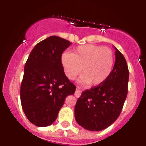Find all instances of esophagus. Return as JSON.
I'll return each instance as SVG.
<instances>
[{"label":"esophagus","mask_w":146,"mask_h":146,"mask_svg":"<svg viewBox=\"0 0 146 146\" xmlns=\"http://www.w3.org/2000/svg\"><path fill=\"white\" fill-rule=\"evenodd\" d=\"M80 91H81V88L80 87H77L75 91V96L76 97H79L80 95Z\"/></svg>","instance_id":"obj_1"}]
</instances>
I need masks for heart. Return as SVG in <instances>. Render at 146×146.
Masks as SVG:
<instances>
[{
	"label": "heart",
	"instance_id": "1",
	"mask_svg": "<svg viewBox=\"0 0 146 146\" xmlns=\"http://www.w3.org/2000/svg\"><path fill=\"white\" fill-rule=\"evenodd\" d=\"M67 78L74 80L80 73L79 81L82 84L99 86L111 74L114 65V54L108 47L94 44L81 45L73 54L64 52L60 58Z\"/></svg>",
	"mask_w": 146,
	"mask_h": 146
}]
</instances>
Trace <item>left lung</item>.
<instances>
[{
	"label": "left lung",
	"mask_w": 146,
	"mask_h": 146,
	"mask_svg": "<svg viewBox=\"0 0 146 146\" xmlns=\"http://www.w3.org/2000/svg\"><path fill=\"white\" fill-rule=\"evenodd\" d=\"M115 50L111 74L102 84L82 91L74 108L77 123L89 131L108 128L119 116L128 93L129 72L126 59Z\"/></svg>",
	"instance_id": "left-lung-1"
}]
</instances>
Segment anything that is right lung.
<instances>
[{
    "instance_id": "obj_1",
    "label": "right lung",
    "mask_w": 146,
    "mask_h": 146,
    "mask_svg": "<svg viewBox=\"0 0 146 146\" xmlns=\"http://www.w3.org/2000/svg\"><path fill=\"white\" fill-rule=\"evenodd\" d=\"M71 44L56 36L48 37L33 47L25 63L20 100L27 118L36 126L52 124L66 97L75 91L76 86L65 75L60 61Z\"/></svg>"
}]
</instances>
